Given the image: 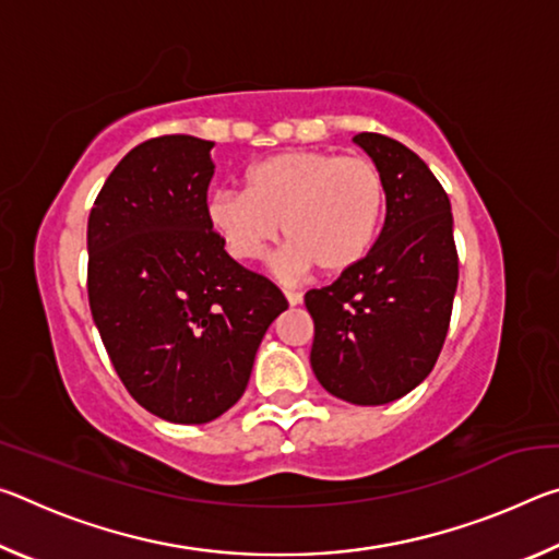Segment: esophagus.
I'll list each match as a JSON object with an SVG mask.
<instances>
[{"label":"esophagus","instance_id":"34e87169","mask_svg":"<svg viewBox=\"0 0 559 559\" xmlns=\"http://www.w3.org/2000/svg\"><path fill=\"white\" fill-rule=\"evenodd\" d=\"M283 293H286L288 306H300V302H302V296H300V293H296V290H283Z\"/></svg>","mask_w":559,"mask_h":559}]
</instances>
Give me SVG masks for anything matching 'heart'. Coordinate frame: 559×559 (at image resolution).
Returning a JSON list of instances; mask_svg holds the SVG:
<instances>
[{"mask_svg":"<svg viewBox=\"0 0 559 559\" xmlns=\"http://www.w3.org/2000/svg\"><path fill=\"white\" fill-rule=\"evenodd\" d=\"M384 214V179L365 155L288 150L246 177V194L216 192L206 204L212 229L239 261H259L278 239L290 246L283 271L316 266L325 276L355 269L372 249Z\"/></svg>","mask_w":559,"mask_h":559,"instance_id":"b5f03b06","label":"heart"}]
</instances>
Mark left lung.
Instances as JSON below:
<instances>
[{
  "mask_svg": "<svg viewBox=\"0 0 559 559\" xmlns=\"http://www.w3.org/2000/svg\"><path fill=\"white\" fill-rule=\"evenodd\" d=\"M355 143L380 167L386 214L355 269L306 293L316 325L310 365L340 400L377 406L412 392L449 333L459 253L449 194L424 159L380 132Z\"/></svg>",
  "mask_w": 559,
  "mask_h": 559,
  "instance_id": "8db88e82",
  "label": "left lung"
}]
</instances>
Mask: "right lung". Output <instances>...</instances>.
Masks as SVG:
<instances>
[{
  "instance_id": "obj_1",
  "label": "right lung",
  "mask_w": 559,
  "mask_h": 559,
  "mask_svg": "<svg viewBox=\"0 0 559 559\" xmlns=\"http://www.w3.org/2000/svg\"><path fill=\"white\" fill-rule=\"evenodd\" d=\"M210 140L159 135L120 159L88 216V302L132 400L206 424L241 400L276 283L236 263L206 216Z\"/></svg>"
}]
</instances>
